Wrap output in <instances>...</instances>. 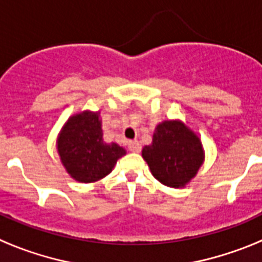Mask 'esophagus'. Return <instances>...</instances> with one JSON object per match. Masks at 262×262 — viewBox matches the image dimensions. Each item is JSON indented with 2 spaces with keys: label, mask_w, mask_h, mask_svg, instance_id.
Returning a JSON list of instances; mask_svg holds the SVG:
<instances>
[{
  "label": "esophagus",
  "mask_w": 262,
  "mask_h": 262,
  "mask_svg": "<svg viewBox=\"0 0 262 262\" xmlns=\"http://www.w3.org/2000/svg\"><path fill=\"white\" fill-rule=\"evenodd\" d=\"M128 149L131 152H135V154H139V152L142 151V145L139 142H129L128 143Z\"/></svg>",
  "instance_id": "34e87169"
}]
</instances>
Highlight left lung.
I'll return each instance as SVG.
<instances>
[{"label": "left lung", "instance_id": "8db88e82", "mask_svg": "<svg viewBox=\"0 0 262 262\" xmlns=\"http://www.w3.org/2000/svg\"><path fill=\"white\" fill-rule=\"evenodd\" d=\"M151 173L169 187H184L195 177L205 160L201 139L181 120L157 124L151 145L142 151Z\"/></svg>", "mask_w": 262, "mask_h": 262}]
</instances>
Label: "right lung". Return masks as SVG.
<instances>
[{"mask_svg":"<svg viewBox=\"0 0 262 262\" xmlns=\"http://www.w3.org/2000/svg\"><path fill=\"white\" fill-rule=\"evenodd\" d=\"M61 164L78 182H96L111 173L126 149L103 142L99 111H82L67 120L56 142Z\"/></svg>","mask_w":262,"mask_h":262,"instance_id":"add662e5","label":"right lung"}]
</instances>
